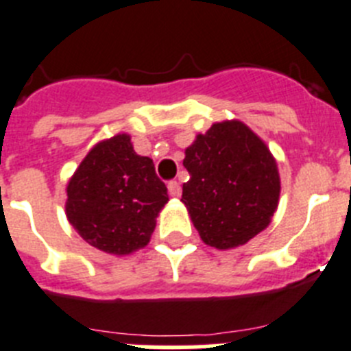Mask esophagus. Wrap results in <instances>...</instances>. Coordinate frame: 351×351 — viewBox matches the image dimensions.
I'll return each mask as SVG.
<instances>
[{"mask_svg":"<svg viewBox=\"0 0 351 351\" xmlns=\"http://www.w3.org/2000/svg\"><path fill=\"white\" fill-rule=\"evenodd\" d=\"M167 191H169V196L171 197H180V194H182V187H180V184L175 182V180L167 184Z\"/></svg>","mask_w":351,"mask_h":351,"instance_id":"1","label":"esophagus"}]
</instances>
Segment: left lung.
<instances>
[{"label":"left lung","mask_w":351,"mask_h":351,"mask_svg":"<svg viewBox=\"0 0 351 351\" xmlns=\"http://www.w3.org/2000/svg\"><path fill=\"white\" fill-rule=\"evenodd\" d=\"M191 178L182 203L201 240L215 249L240 247L270 224L281 194L272 152L240 120L213 123L185 148Z\"/></svg>","instance_id":"left-lung-1"}]
</instances>
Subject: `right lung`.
I'll list each match as a JSON object with an SVG mask.
<instances>
[{
	"instance_id": "obj_1",
	"label": "right lung",
	"mask_w": 351,
	"mask_h": 351,
	"mask_svg": "<svg viewBox=\"0 0 351 351\" xmlns=\"http://www.w3.org/2000/svg\"><path fill=\"white\" fill-rule=\"evenodd\" d=\"M169 196L154 160L134 152L129 134L97 143L66 184L65 212L91 247L129 256L148 245Z\"/></svg>"
}]
</instances>
